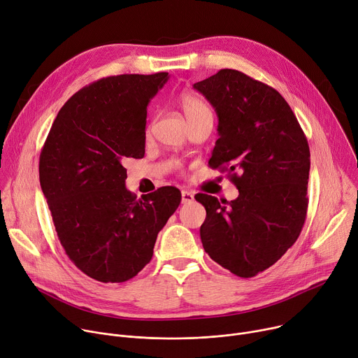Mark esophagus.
Instances as JSON below:
<instances>
[{
	"label": "esophagus",
	"instance_id": "obj_1",
	"mask_svg": "<svg viewBox=\"0 0 358 358\" xmlns=\"http://www.w3.org/2000/svg\"><path fill=\"white\" fill-rule=\"evenodd\" d=\"M195 201V196L192 192H187V190H182V203H192Z\"/></svg>",
	"mask_w": 358,
	"mask_h": 358
}]
</instances>
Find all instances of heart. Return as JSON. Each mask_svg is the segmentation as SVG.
<instances>
[{
	"mask_svg": "<svg viewBox=\"0 0 358 358\" xmlns=\"http://www.w3.org/2000/svg\"><path fill=\"white\" fill-rule=\"evenodd\" d=\"M179 106L183 110V113L189 123L202 117V116L212 115L208 104L203 100H201L199 97H196L194 94H189V93H182L179 96Z\"/></svg>",
	"mask_w": 358,
	"mask_h": 358,
	"instance_id": "1",
	"label": "heart"
}]
</instances>
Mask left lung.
Masks as SVG:
<instances>
[{"instance_id": "1", "label": "left lung", "mask_w": 358, "mask_h": 358, "mask_svg": "<svg viewBox=\"0 0 358 358\" xmlns=\"http://www.w3.org/2000/svg\"><path fill=\"white\" fill-rule=\"evenodd\" d=\"M217 116L219 139L209 166L222 169L239 190L219 202L198 194L206 209L203 250L241 278L277 262L306 222L310 148L285 99L238 70L224 69L198 81Z\"/></svg>"}]
</instances>
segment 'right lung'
Returning a JSON list of instances; mask_svg holds the SVG:
<instances>
[{"label": "right lung", "mask_w": 358, "mask_h": 358, "mask_svg": "<svg viewBox=\"0 0 358 358\" xmlns=\"http://www.w3.org/2000/svg\"><path fill=\"white\" fill-rule=\"evenodd\" d=\"M168 73L120 74L78 90L62 107L40 155V185L74 265L100 282H124L153 257L182 195L163 186L136 199L126 157L145 156L150 99Z\"/></svg>", "instance_id": "1"}]
</instances>
